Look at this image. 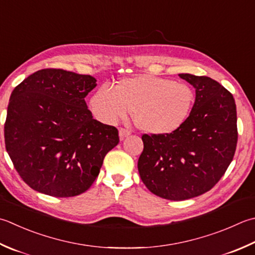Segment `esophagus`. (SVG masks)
I'll use <instances>...</instances> for the list:
<instances>
[{
    "label": "esophagus",
    "instance_id": "34e87169",
    "mask_svg": "<svg viewBox=\"0 0 255 255\" xmlns=\"http://www.w3.org/2000/svg\"><path fill=\"white\" fill-rule=\"evenodd\" d=\"M130 133H131V131L128 130V129H125V128L119 129V137H121V139L128 137Z\"/></svg>",
    "mask_w": 255,
    "mask_h": 255
}]
</instances>
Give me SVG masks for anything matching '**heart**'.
Wrapping results in <instances>:
<instances>
[{
    "label": "heart",
    "mask_w": 255,
    "mask_h": 255,
    "mask_svg": "<svg viewBox=\"0 0 255 255\" xmlns=\"http://www.w3.org/2000/svg\"><path fill=\"white\" fill-rule=\"evenodd\" d=\"M194 104L189 85L142 74L118 81L114 89L103 86L91 98V111L99 122L116 124L133 112L142 130L164 134L178 130L188 121Z\"/></svg>",
    "instance_id": "b5f03b06"
}]
</instances>
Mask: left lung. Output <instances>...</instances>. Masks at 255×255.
<instances>
[{
  "label": "left lung",
  "mask_w": 255,
  "mask_h": 255,
  "mask_svg": "<svg viewBox=\"0 0 255 255\" xmlns=\"http://www.w3.org/2000/svg\"><path fill=\"white\" fill-rule=\"evenodd\" d=\"M179 77L196 88L190 116L173 132L143 133L138 159V171L148 190L173 201L211 190L230 166L238 142L232 94L210 77Z\"/></svg>",
  "instance_id": "1"
}]
</instances>
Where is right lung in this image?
Wrapping results in <instances>:
<instances>
[{
    "label": "right lung",
    "instance_id": "right-lung-1",
    "mask_svg": "<svg viewBox=\"0 0 255 255\" xmlns=\"http://www.w3.org/2000/svg\"><path fill=\"white\" fill-rule=\"evenodd\" d=\"M96 85L91 75L45 68L14 88L4 124L5 148L35 191L57 198L85 192L118 144L117 128L94 119L85 102Z\"/></svg>",
    "mask_w": 255,
    "mask_h": 255
}]
</instances>
